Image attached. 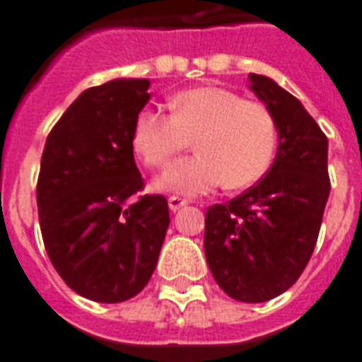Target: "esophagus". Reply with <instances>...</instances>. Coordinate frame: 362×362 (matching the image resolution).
I'll list each match as a JSON object with an SVG mask.
<instances>
[{
  "label": "esophagus",
  "mask_w": 362,
  "mask_h": 362,
  "mask_svg": "<svg viewBox=\"0 0 362 362\" xmlns=\"http://www.w3.org/2000/svg\"><path fill=\"white\" fill-rule=\"evenodd\" d=\"M186 204H187L186 199L176 197V195H173V197H169V209L173 210V212H176V210H180L182 206H186Z\"/></svg>",
  "instance_id": "obj_1"
}]
</instances>
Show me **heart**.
Wrapping results in <instances>:
<instances>
[{
    "label": "heart",
    "instance_id": "1",
    "mask_svg": "<svg viewBox=\"0 0 362 362\" xmlns=\"http://www.w3.org/2000/svg\"><path fill=\"white\" fill-rule=\"evenodd\" d=\"M195 139L197 152L165 173L163 192L201 195L226 184L242 189L269 170L278 144L272 112L220 86H197L170 99V115L146 107L133 122V150L148 169H165Z\"/></svg>",
    "mask_w": 362,
    "mask_h": 362
}]
</instances>
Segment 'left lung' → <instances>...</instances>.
I'll list each match as a JSON object with an SVG mask.
<instances>
[{"instance_id":"8db88e82","label":"left lung","mask_w":362,"mask_h":362,"mask_svg":"<svg viewBox=\"0 0 362 362\" xmlns=\"http://www.w3.org/2000/svg\"><path fill=\"white\" fill-rule=\"evenodd\" d=\"M250 88L278 127L274 163L261 180L204 218V255L216 284L235 300L264 303L298 280L314 252L331 192L329 141L295 95L272 78Z\"/></svg>"}]
</instances>
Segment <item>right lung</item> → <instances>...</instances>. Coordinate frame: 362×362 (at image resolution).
Returning <instances> with one entry per match:
<instances>
[{"label": "right lung", "mask_w": 362, "mask_h": 362, "mask_svg": "<svg viewBox=\"0 0 362 362\" xmlns=\"http://www.w3.org/2000/svg\"><path fill=\"white\" fill-rule=\"evenodd\" d=\"M148 86L146 78H116L88 88L42 150V242L65 284L95 303H124L144 289L170 221L163 195H136L144 180L131 135Z\"/></svg>", "instance_id": "right-lung-1"}]
</instances>
